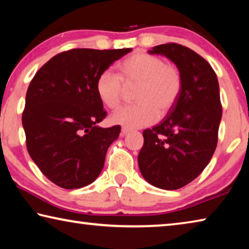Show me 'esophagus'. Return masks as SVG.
Masks as SVG:
<instances>
[{"mask_svg":"<svg viewBox=\"0 0 249 249\" xmlns=\"http://www.w3.org/2000/svg\"><path fill=\"white\" fill-rule=\"evenodd\" d=\"M130 132H132V130H130L129 128H127V127H122V132H121V135H122V136H125V135L129 134Z\"/></svg>","mask_w":249,"mask_h":249,"instance_id":"34e87169","label":"esophagus"}]
</instances>
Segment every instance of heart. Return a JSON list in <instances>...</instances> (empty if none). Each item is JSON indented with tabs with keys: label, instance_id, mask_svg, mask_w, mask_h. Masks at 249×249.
<instances>
[{
	"label": "heart",
	"instance_id": "obj_1",
	"mask_svg": "<svg viewBox=\"0 0 249 249\" xmlns=\"http://www.w3.org/2000/svg\"><path fill=\"white\" fill-rule=\"evenodd\" d=\"M119 75L111 71L101 73L95 82L99 99L108 108L121 104L125 88H134V105H127L112 114L113 123L127 127H144L158 116L169 113L182 91V74L178 67L155 54L135 53L117 66Z\"/></svg>",
	"mask_w": 249,
	"mask_h": 249
}]
</instances>
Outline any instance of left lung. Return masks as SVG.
Masks as SVG:
<instances>
[{"mask_svg":"<svg viewBox=\"0 0 249 249\" xmlns=\"http://www.w3.org/2000/svg\"><path fill=\"white\" fill-rule=\"evenodd\" d=\"M162 54L182 74V91L159 124L142 132L138 166L147 182L165 190L190 183L208 166L217 145L222 104L217 77L204 58L169 43L148 50Z\"/></svg>","mask_w":249,"mask_h":249,"instance_id":"obj_1","label":"left lung"}]
</instances>
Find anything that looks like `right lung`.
I'll list each match as a JSON object with an SVG mask.
<instances>
[{
  "mask_svg": "<svg viewBox=\"0 0 249 249\" xmlns=\"http://www.w3.org/2000/svg\"><path fill=\"white\" fill-rule=\"evenodd\" d=\"M130 48H75L60 53L29 83L22 115L26 147L47 178L64 189L90 184L103 169L121 126L102 128L107 116L95 82Z\"/></svg>",
  "mask_w": 249,
  "mask_h": 249,
  "instance_id": "1",
  "label": "right lung"
}]
</instances>
